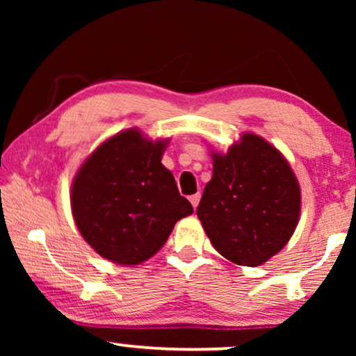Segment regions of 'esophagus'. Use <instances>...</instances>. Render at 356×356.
I'll use <instances>...</instances> for the list:
<instances>
[{"mask_svg": "<svg viewBox=\"0 0 356 356\" xmlns=\"http://www.w3.org/2000/svg\"><path fill=\"white\" fill-rule=\"evenodd\" d=\"M189 201H191V204H193V207L196 209L197 206H199V201H201V194L199 193H196V194H193V196H189Z\"/></svg>", "mask_w": 356, "mask_h": 356, "instance_id": "1", "label": "esophagus"}]
</instances>
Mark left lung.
Wrapping results in <instances>:
<instances>
[{"mask_svg":"<svg viewBox=\"0 0 356 356\" xmlns=\"http://www.w3.org/2000/svg\"><path fill=\"white\" fill-rule=\"evenodd\" d=\"M197 217L212 245L228 261L259 266L293 235L300 217V184L279 150L245 134L227 155L212 154Z\"/></svg>","mask_w":356,"mask_h":356,"instance_id":"left-lung-1","label":"left lung"}]
</instances>
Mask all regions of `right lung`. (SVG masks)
I'll return each mask as SVG.
<instances>
[{
  "mask_svg": "<svg viewBox=\"0 0 356 356\" xmlns=\"http://www.w3.org/2000/svg\"><path fill=\"white\" fill-rule=\"evenodd\" d=\"M165 140L128 129L105 140L77 172L71 207L81 235L102 257L134 266L168 240L193 206L162 165Z\"/></svg>",
  "mask_w": 356,
  "mask_h": 356,
  "instance_id": "obj_1",
  "label": "right lung"
}]
</instances>
